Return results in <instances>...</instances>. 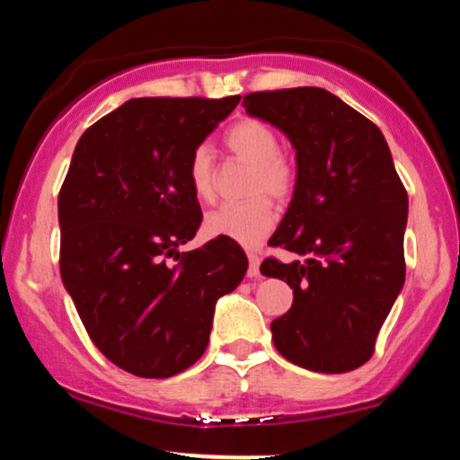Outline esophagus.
Instances as JSON below:
<instances>
[{
  "label": "esophagus",
  "mask_w": 460,
  "mask_h": 460,
  "mask_svg": "<svg viewBox=\"0 0 460 460\" xmlns=\"http://www.w3.org/2000/svg\"><path fill=\"white\" fill-rule=\"evenodd\" d=\"M248 277H260V255L257 252H248Z\"/></svg>",
  "instance_id": "1"
}]
</instances>
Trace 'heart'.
Here are the masks:
<instances>
[{"label":"heart","mask_w":460,"mask_h":460,"mask_svg":"<svg viewBox=\"0 0 460 460\" xmlns=\"http://www.w3.org/2000/svg\"><path fill=\"white\" fill-rule=\"evenodd\" d=\"M226 149L251 164L242 203H229L205 216V234L226 237L242 246H255L277 225V203H288L298 186V166L288 153L279 149V134L260 119H240L225 131ZM188 179L199 200L216 199L218 171L214 153L208 145H199L190 153Z\"/></svg>","instance_id":"heart-1"}]
</instances>
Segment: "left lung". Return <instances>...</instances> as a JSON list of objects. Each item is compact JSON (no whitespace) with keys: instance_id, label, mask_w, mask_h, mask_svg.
<instances>
[{"instance_id":"1","label":"left lung","mask_w":460,"mask_h":460,"mask_svg":"<svg viewBox=\"0 0 460 460\" xmlns=\"http://www.w3.org/2000/svg\"><path fill=\"white\" fill-rule=\"evenodd\" d=\"M296 149L298 186L268 244L300 260L266 257L261 272L294 289L270 324L277 350L311 372L341 374L374 355L404 285L409 197L381 129L324 88L244 94Z\"/></svg>"}]
</instances>
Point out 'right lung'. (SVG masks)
Here are the masks:
<instances>
[{"instance_id":"1","label":"right lung","mask_w":460,"mask_h":460,"mask_svg":"<svg viewBox=\"0 0 460 460\" xmlns=\"http://www.w3.org/2000/svg\"><path fill=\"white\" fill-rule=\"evenodd\" d=\"M240 103L225 99H131L91 125L58 194L60 277L93 344L140 378H168L197 363L216 300L246 274L240 246L197 235L200 205L190 153Z\"/></svg>"}]
</instances>
